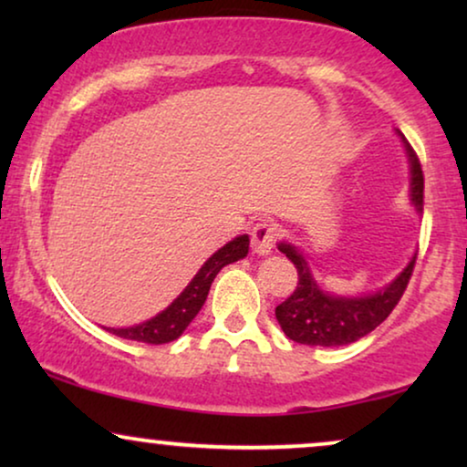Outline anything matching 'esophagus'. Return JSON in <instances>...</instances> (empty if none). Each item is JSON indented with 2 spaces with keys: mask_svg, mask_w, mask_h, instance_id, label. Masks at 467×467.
<instances>
[{
  "mask_svg": "<svg viewBox=\"0 0 467 467\" xmlns=\"http://www.w3.org/2000/svg\"><path fill=\"white\" fill-rule=\"evenodd\" d=\"M276 235H278V229L270 225V223H257L251 232L253 253L270 254L274 244H276Z\"/></svg>",
  "mask_w": 467,
  "mask_h": 467,
  "instance_id": "obj_1",
  "label": "esophagus"
}]
</instances>
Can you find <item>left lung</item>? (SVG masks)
<instances>
[{"label": "left lung", "mask_w": 467, "mask_h": 467, "mask_svg": "<svg viewBox=\"0 0 467 467\" xmlns=\"http://www.w3.org/2000/svg\"><path fill=\"white\" fill-rule=\"evenodd\" d=\"M404 144L408 168H410V203L417 213H423V170L412 146L404 133L395 130ZM278 251L285 253L297 267V286L283 304L276 306V318L280 329L293 342L308 347H344L357 342L359 337L374 331L391 315L395 306L404 296L408 280L412 276L417 253L408 265L380 291L363 293V296H337L325 291L312 274L304 253L289 242H278Z\"/></svg>", "instance_id": "8db88e82"}]
</instances>
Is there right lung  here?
<instances>
[{
  "instance_id": "obj_1",
  "label": "right lung",
  "mask_w": 467,
  "mask_h": 467,
  "mask_svg": "<svg viewBox=\"0 0 467 467\" xmlns=\"http://www.w3.org/2000/svg\"><path fill=\"white\" fill-rule=\"evenodd\" d=\"M248 235H238L232 242H227L225 246H221L206 264L200 267V272L195 274L193 280L184 286L181 296L171 302L168 308L159 312L149 321L131 325V327H104L110 334L125 337V340H136L146 344H165L176 340L182 336V331L189 327V323L197 317V312L202 310L203 302H206L210 285L216 278L223 267L234 264V261L244 259L248 254Z\"/></svg>"
}]
</instances>
